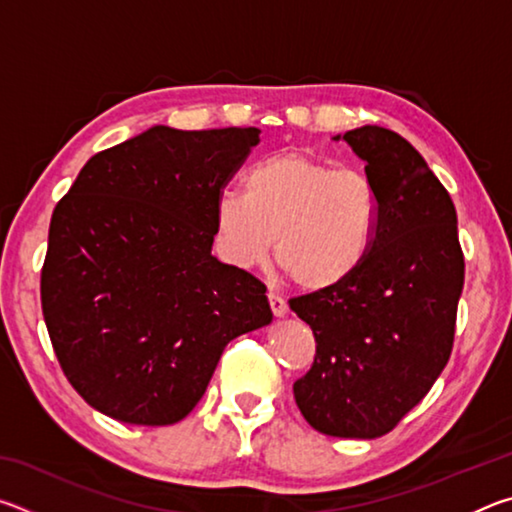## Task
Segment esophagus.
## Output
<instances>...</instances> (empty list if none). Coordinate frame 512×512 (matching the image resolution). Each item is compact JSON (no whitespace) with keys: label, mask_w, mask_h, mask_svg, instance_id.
I'll use <instances>...</instances> for the list:
<instances>
[{"label":"esophagus","mask_w":512,"mask_h":512,"mask_svg":"<svg viewBox=\"0 0 512 512\" xmlns=\"http://www.w3.org/2000/svg\"><path fill=\"white\" fill-rule=\"evenodd\" d=\"M268 305H271V311H273V314H275L277 318L287 316V311H289L287 300H284L282 296H277V293L268 291Z\"/></svg>","instance_id":"34e87169"}]
</instances>
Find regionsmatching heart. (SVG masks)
<instances>
[{
	"label": "heart",
	"instance_id": "obj_1",
	"mask_svg": "<svg viewBox=\"0 0 512 512\" xmlns=\"http://www.w3.org/2000/svg\"><path fill=\"white\" fill-rule=\"evenodd\" d=\"M381 201L366 173L339 169L314 155L287 151L257 160L241 196L214 205V235L239 268L275 262L298 287H339L359 271L375 244Z\"/></svg>",
	"mask_w": 512,
	"mask_h": 512
}]
</instances>
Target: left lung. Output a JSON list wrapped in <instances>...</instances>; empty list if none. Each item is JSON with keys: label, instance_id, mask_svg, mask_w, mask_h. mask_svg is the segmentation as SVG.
<instances>
[{"label": "left lung", "instance_id": "obj_1", "mask_svg": "<svg viewBox=\"0 0 512 512\" xmlns=\"http://www.w3.org/2000/svg\"><path fill=\"white\" fill-rule=\"evenodd\" d=\"M334 140L366 162L381 219L357 273L289 300L316 339L293 395L316 431L368 440L391 431L447 366L465 262L452 198L404 137L361 126Z\"/></svg>", "mask_w": 512, "mask_h": 512}]
</instances>
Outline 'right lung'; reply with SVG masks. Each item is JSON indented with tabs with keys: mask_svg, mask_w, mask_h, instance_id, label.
<instances>
[{
	"mask_svg": "<svg viewBox=\"0 0 512 512\" xmlns=\"http://www.w3.org/2000/svg\"><path fill=\"white\" fill-rule=\"evenodd\" d=\"M259 128L153 126L92 155L49 223L42 316L69 384L108 418L183 420L266 287L212 255L214 205Z\"/></svg>",
	"mask_w": 512,
	"mask_h": 512,
	"instance_id": "1",
	"label": "right lung"
}]
</instances>
